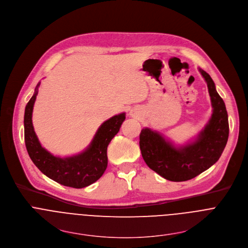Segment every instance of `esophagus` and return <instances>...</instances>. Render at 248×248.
<instances>
[{
  "label": "esophagus",
  "mask_w": 248,
  "mask_h": 248,
  "mask_svg": "<svg viewBox=\"0 0 248 248\" xmlns=\"http://www.w3.org/2000/svg\"><path fill=\"white\" fill-rule=\"evenodd\" d=\"M130 116L137 118V117H139V113H138L136 110H131V111H130Z\"/></svg>",
  "instance_id": "1"
}]
</instances>
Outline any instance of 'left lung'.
<instances>
[{"label":"left lung","instance_id":"8db88e82","mask_svg":"<svg viewBox=\"0 0 248 248\" xmlns=\"http://www.w3.org/2000/svg\"><path fill=\"white\" fill-rule=\"evenodd\" d=\"M207 82L213 113L197 141L176 149L160 134L143 128L139 146L147 166L161 177L181 182L195 178L208 170L221 156L229 137V122L225 103L216 92L214 81L200 69Z\"/></svg>","mask_w":248,"mask_h":248}]
</instances>
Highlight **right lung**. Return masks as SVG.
Returning <instances> with one entry per match:
<instances>
[{
	"label": "right lung",
	"instance_id": "add662e5",
	"mask_svg": "<svg viewBox=\"0 0 248 248\" xmlns=\"http://www.w3.org/2000/svg\"><path fill=\"white\" fill-rule=\"evenodd\" d=\"M37 88L26 105L24 114V139L30 158L45 175L61 185L76 189L90 186L97 181L107 169V147L119 132L125 120V114L114 116L103 123L85 152L70 157H57L42 147L34 131L32 112L38 94Z\"/></svg>",
	"mask_w": 248,
	"mask_h": 248
}]
</instances>
